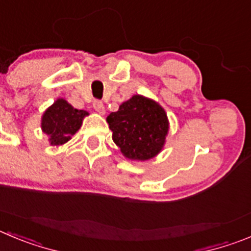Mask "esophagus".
Wrapping results in <instances>:
<instances>
[{"instance_id": "1", "label": "esophagus", "mask_w": 251, "mask_h": 251, "mask_svg": "<svg viewBox=\"0 0 251 251\" xmlns=\"http://www.w3.org/2000/svg\"><path fill=\"white\" fill-rule=\"evenodd\" d=\"M93 108H94V110L97 112V113H100V114H104L105 113L104 105H103V103L100 102V100H94Z\"/></svg>"}]
</instances>
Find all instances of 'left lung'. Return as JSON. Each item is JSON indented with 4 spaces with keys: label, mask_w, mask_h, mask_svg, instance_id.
Segmentation results:
<instances>
[{
    "label": "left lung",
    "mask_w": 251,
    "mask_h": 251,
    "mask_svg": "<svg viewBox=\"0 0 251 251\" xmlns=\"http://www.w3.org/2000/svg\"><path fill=\"white\" fill-rule=\"evenodd\" d=\"M112 139L130 160H146L163 151L169 132L164 108L154 100L134 94L107 117Z\"/></svg>",
    "instance_id": "obj_1"
}]
</instances>
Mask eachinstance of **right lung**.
Masks as SVG:
<instances>
[{"label": "right lung", "mask_w": 251, "mask_h": 251, "mask_svg": "<svg viewBox=\"0 0 251 251\" xmlns=\"http://www.w3.org/2000/svg\"><path fill=\"white\" fill-rule=\"evenodd\" d=\"M89 113L83 109H75L63 98H57L53 104L43 112L41 129L48 137L50 146H63L78 132L83 119Z\"/></svg>", "instance_id": "1"}]
</instances>
